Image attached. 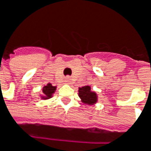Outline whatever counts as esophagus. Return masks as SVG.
<instances>
[{
	"label": "esophagus",
	"instance_id": "obj_1",
	"mask_svg": "<svg viewBox=\"0 0 151 151\" xmlns=\"http://www.w3.org/2000/svg\"><path fill=\"white\" fill-rule=\"evenodd\" d=\"M65 82H66L67 84H71V83H72V79H71L69 77H67L66 79H65Z\"/></svg>",
	"mask_w": 151,
	"mask_h": 151
}]
</instances>
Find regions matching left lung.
I'll list each match as a JSON object with an SVG mask.
<instances>
[{"label": "left lung", "mask_w": 151, "mask_h": 151, "mask_svg": "<svg viewBox=\"0 0 151 151\" xmlns=\"http://www.w3.org/2000/svg\"><path fill=\"white\" fill-rule=\"evenodd\" d=\"M78 96L80 97L83 103L86 105H94L97 102L96 93L91 90L90 86L86 85L78 88Z\"/></svg>", "instance_id": "8db88e82"}]
</instances>
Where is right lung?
<instances>
[{
    "label": "right lung",
    "instance_id": "obj_1",
    "mask_svg": "<svg viewBox=\"0 0 151 151\" xmlns=\"http://www.w3.org/2000/svg\"><path fill=\"white\" fill-rule=\"evenodd\" d=\"M56 86H52L51 83H47V85L43 87V95H41V99L48 100L50 98H51L56 91Z\"/></svg>",
    "mask_w": 151,
    "mask_h": 151
}]
</instances>
